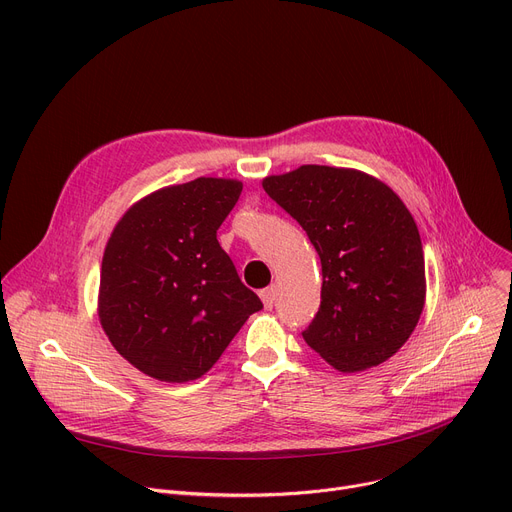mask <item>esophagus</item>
<instances>
[{
  "label": "esophagus",
  "mask_w": 512,
  "mask_h": 512,
  "mask_svg": "<svg viewBox=\"0 0 512 512\" xmlns=\"http://www.w3.org/2000/svg\"><path fill=\"white\" fill-rule=\"evenodd\" d=\"M259 297H261L265 309H272V307H274V301H276V288H274V286L263 288V290L259 292Z\"/></svg>",
  "instance_id": "1"
}]
</instances>
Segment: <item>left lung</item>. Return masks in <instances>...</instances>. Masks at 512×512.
<instances>
[{"label": "left lung", "instance_id": "1", "mask_svg": "<svg viewBox=\"0 0 512 512\" xmlns=\"http://www.w3.org/2000/svg\"><path fill=\"white\" fill-rule=\"evenodd\" d=\"M263 188L321 261V305L305 342L342 373L398 353L425 303L423 247L405 203L378 178L330 166L267 176Z\"/></svg>", "mask_w": 512, "mask_h": 512}]
</instances>
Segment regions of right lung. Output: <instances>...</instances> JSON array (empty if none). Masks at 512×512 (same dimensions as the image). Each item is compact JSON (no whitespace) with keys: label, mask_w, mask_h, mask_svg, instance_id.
<instances>
[{"label":"right lung","mask_w":512,"mask_h":512,"mask_svg":"<svg viewBox=\"0 0 512 512\" xmlns=\"http://www.w3.org/2000/svg\"><path fill=\"white\" fill-rule=\"evenodd\" d=\"M242 191L230 178L159 188L116 224L101 261L99 321L116 351L159 382H191L255 311L218 228Z\"/></svg>","instance_id":"right-lung-1"}]
</instances>
